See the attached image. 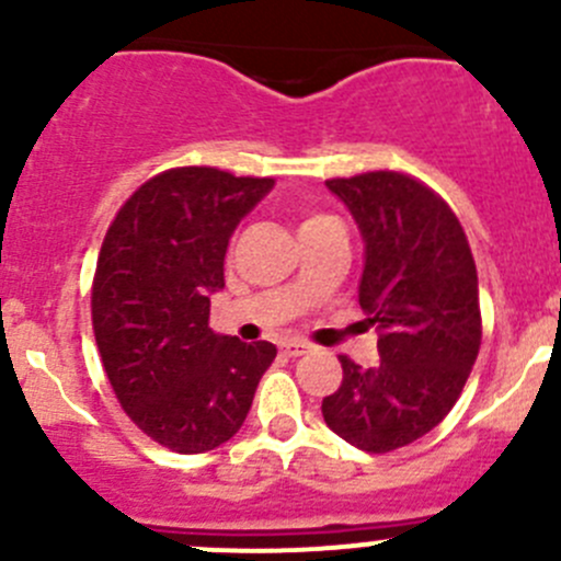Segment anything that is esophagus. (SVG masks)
<instances>
[{
  "mask_svg": "<svg viewBox=\"0 0 561 561\" xmlns=\"http://www.w3.org/2000/svg\"><path fill=\"white\" fill-rule=\"evenodd\" d=\"M282 350H285V353L290 355V358H298V355L309 353V344L298 342V339H287V342H282Z\"/></svg>",
  "mask_w": 561,
  "mask_h": 561,
  "instance_id": "obj_1",
  "label": "esophagus"
}]
</instances>
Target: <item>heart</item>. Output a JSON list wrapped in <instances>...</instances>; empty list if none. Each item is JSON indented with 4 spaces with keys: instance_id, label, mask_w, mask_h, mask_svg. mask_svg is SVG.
<instances>
[{
    "instance_id": "obj_1",
    "label": "heart",
    "mask_w": 561,
    "mask_h": 561,
    "mask_svg": "<svg viewBox=\"0 0 561 561\" xmlns=\"http://www.w3.org/2000/svg\"><path fill=\"white\" fill-rule=\"evenodd\" d=\"M322 219H325V217H307L301 222V228H298V233H301V230H307V228H314V225H320Z\"/></svg>"
}]
</instances>
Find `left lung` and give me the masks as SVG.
<instances>
[{
  "instance_id": "obj_1",
  "label": "left lung",
  "mask_w": 561,
  "mask_h": 561,
  "mask_svg": "<svg viewBox=\"0 0 561 561\" xmlns=\"http://www.w3.org/2000/svg\"><path fill=\"white\" fill-rule=\"evenodd\" d=\"M364 239L358 304L380 325V364L342 355L322 399L328 428L366 454L415 443L443 423L480 350L478 271L448 203L404 173L325 181Z\"/></svg>"
}]
</instances>
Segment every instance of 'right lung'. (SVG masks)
Returning <instances> with one entry per match:
<instances>
[{
	"label": "right lung",
	"mask_w": 561,
	"mask_h": 561,
	"mask_svg": "<svg viewBox=\"0 0 561 561\" xmlns=\"http://www.w3.org/2000/svg\"><path fill=\"white\" fill-rule=\"evenodd\" d=\"M274 190L217 168H175L122 206L100 249L92 322L105 375L135 426L175 454L228 443L276 358L208 328L225 252L241 219Z\"/></svg>",
	"instance_id": "1"
}]
</instances>
